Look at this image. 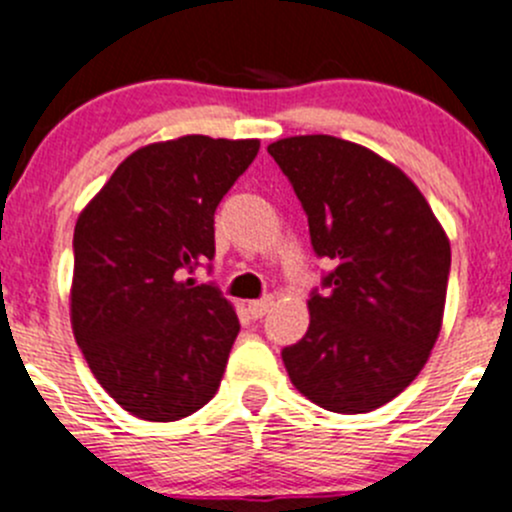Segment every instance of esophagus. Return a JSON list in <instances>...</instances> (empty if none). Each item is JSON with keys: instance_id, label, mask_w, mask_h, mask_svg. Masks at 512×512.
Returning a JSON list of instances; mask_svg holds the SVG:
<instances>
[{"instance_id": "obj_1", "label": "esophagus", "mask_w": 512, "mask_h": 512, "mask_svg": "<svg viewBox=\"0 0 512 512\" xmlns=\"http://www.w3.org/2000/svg\"><path fill=\"white\" fill-rule=\"evenodd\" d=\"M271 306H273V298H271V296L261 298V301H251V303H249V313H251V318H261V316H266L268 308H271Z\"/></svg>"}]
</instances>
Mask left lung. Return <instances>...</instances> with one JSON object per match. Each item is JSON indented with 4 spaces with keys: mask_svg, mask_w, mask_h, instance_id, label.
<instances>
[{
    "mask_svg": "<svg viewBox=\"0 0 512 512\" xmlns=\"http://www.w3.org/2000/svg\"><path fill=\"white\" fill-rule=\"evenodd\" d=\"M336 266L308 298L306 336L281 351L293 386L333 413L393 401L440 333L450 244L426 196L391 161L328 134L268 146Z\"/></svg>",
    "mask_w": 512,
    "mask_h": 512,
    "instance_id": "left-lung-1",
    "label": "left lung"
}]
</instances>
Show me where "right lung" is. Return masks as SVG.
Returning a JSON list of instances; mask_svg holds the SVG:
<instances>
[{"mask_svg":"<svg viewBox=\"0 0 512 512\" xmlns=\"http://www.w3.org/2000/svg\"><path fill=\"white\" fill-rule=\"evenodd\" d=\"M258 139L191 134L126 156L74 229L72 328L96 381L131 416L169 423L219 391L239 336L214 283V214Z\"/></svg>","mask_w":512,"mask_h":512,"instance_id":"1","label":"right lung"}]
</instances>
